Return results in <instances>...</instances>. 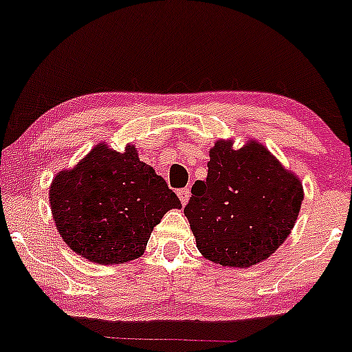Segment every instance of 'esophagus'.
Segmentation results:
<instances>
[{"label":"esophagus","instance_id":"obj_1","mask_svg":"<svg viewBox=\"0 0 352 352\" xmlns=\"http://www.w3.org/2000/svg\"><path fill=\"white\" fill-rule=\"evenodd\" d=\"M177 195H179L182 205H187V201L190 199V190L188 188H182V190H179V192H177Z\"/></svg>","mask_w":352,"mask_h":352}]
</instances>
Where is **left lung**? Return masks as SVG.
Instances as JSON below:
<instances>
[{"label":"left lung","mask_w":352,"mask_h":352,"mask_svg":"<svg viewBox=\"0 0 352 352\" xmlns=\"http://www.w3.org/2000/svg\"><path fill=\"white\" fill-rule=\"evenodd\" d=\"M207 180H197L184 208L197 248L213 263L250 268L285 243L305 199L301 180L258 140L210 148Z\"/></svg>","instance_id":"left-lung-1"}]
</instances>
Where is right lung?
Here are the masks:
<instances>
[{"label":"right lung","instance_id":"right-lung-1","mask_svg":"<svg viewBox=\"0 0 352 352\" xmlns=\"http://www.w3.org/2000/svg\"><path fill=\"white\" fill-rule=\"evenodd\" d=\"M50 204L64 243L98 265L142 256L153 227L168 210L182 208L167 182L139 159L135 145L116 152L106 142L58 172Z\"/></svg>","mask_w":352,"mask_h":352}]
</instances>
